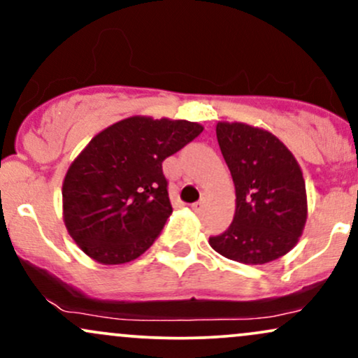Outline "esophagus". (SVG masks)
Masks as SVG:
<instances>
[{
	"instance_id": "esophagus-1",
	"label": "esophagus",
	"mask_w": 358,
	"mask_h": 358,
	"mask_svg": "<svg viewBox=\"0 0 358 358\" xmlns=\"http://www.w3.org/2000/svg\"><path fill=\"white\" fill-rule=\"evenodd\" d=\"M205 208V200H199V202L192 203V210L193 212H202Z\"/></svg>"
}]
</instances>
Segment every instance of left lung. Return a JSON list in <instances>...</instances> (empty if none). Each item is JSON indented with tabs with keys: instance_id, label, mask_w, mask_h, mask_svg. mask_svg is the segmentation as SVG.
I'll list each match as a JSON object with an SVG mask.
<instances>
[{
	"instance_id": "left-lung-1",
	"label": "left lung",
	"mask_w": 358,
	"mask_h": 358,
	"mask_svg": "<svg viewBox=\"0 0 358 358\" xmlns=\"http://www.w3.org/2000/svg\"><path fill=\"white\" fill-rule=\"evenodd\" d=\"M217 141L236 187V213L208 244L242 264L276 261L298 244L308 219L305 178L294 155L262 127L219 121Z\"/></svg>"
}]
</instances>
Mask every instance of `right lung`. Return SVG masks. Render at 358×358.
<instances>
[{
    "label": "right lung",
    "mask_w": 358,
    "mask_h": 358,
    "mask_svg": "<svg viewBox=\"0 0 358 358\" xmlns=\"http://www.w3.org/2000/svg\"><path fill=\"white\" fill-rule=\"evenodd\" d=\"M202 131L185 119L131 116L90 139L62 183V217L82 252L114 266L153 245L173 212L162 163Z\"/></svg>",
    "instance_id": "obj_1"
}]
</instances>
